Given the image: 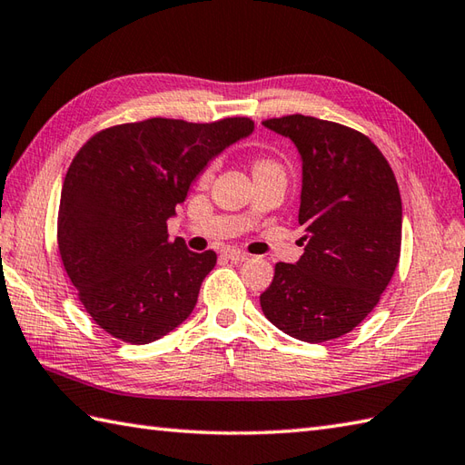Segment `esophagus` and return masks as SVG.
Wrapping results in <instances>:
<instances>
[{"label":"esophagus","instance_id":"esophagus-1","mask_svg":"<svg viewBox=\"0 0 465 465\" xmlns=\"http://www.w3.org/2000/svg\"><path fill=\"white\" fill-rule=\"evenodd\" d=\"M223 255L227 260H232V262H245L250 258L248 253H243V252H238V250H225L223 252Z\"/></svg>","mask_w":465,"mask_h":465}]
</instances>
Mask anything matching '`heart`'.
I'll return each mask as SVG.
<instances>
[{"instance_id":"obj_1","label":"heart","mask_w":465,"mask_h":465,"mask_svg":"<svg viewBox=\"0 0 465 465\" xmlns=\"http://www.w3.org/2000/svg\"><path fill=\"white\" fill-rule=\"evenodd\" d=\"M273 163H275V162H272V160H258V162H255V165H253V170H258V167H265V165H273ZM215 170H217V162H210V163H207V165L203 167L202 175H200V182H202V183L212 182V177H213Z\"/></svg>"}]
</instances>
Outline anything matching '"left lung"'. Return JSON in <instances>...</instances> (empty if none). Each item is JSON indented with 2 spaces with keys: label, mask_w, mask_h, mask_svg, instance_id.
<instances>
[{
  "label": "left lung",
  "mask_w": 465,
  "mask_h": 465,
  "mask_svg": "<svg viewBox=\"0 0 465 465\" xmlns=\"http://www.w3.org/2000/svg\"><path fill=\"white\" fill-rule=\"evenodd\" d=\"M303 160L298 263H275L262 310L308 343L350 333L378 305L401 253V195L391 165L368 135L312 115L263 122Z\"/></svg>",
  "instance_id": "obj_1"
}]
</instances>
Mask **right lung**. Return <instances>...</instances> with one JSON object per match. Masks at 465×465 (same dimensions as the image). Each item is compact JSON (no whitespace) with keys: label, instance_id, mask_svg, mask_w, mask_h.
<instances>
[{"label":"right lung","instance_id":"1","mask_svg":"<svg viewBox=\"0 0 465 465\" xmlns=\"http://www.w3.org/2000/svg\"><path fill=\"white\" fill-rule=\"evenodd\" d=\"M253 130L252 117L192 124L170 117L105 127L69 163L57 212L64 270L90 318L142 345L187 320L217 262L170 242L167 220L195 175Z\"/></svg>","mask_w":465,"mask_h":465}]
</instances>
